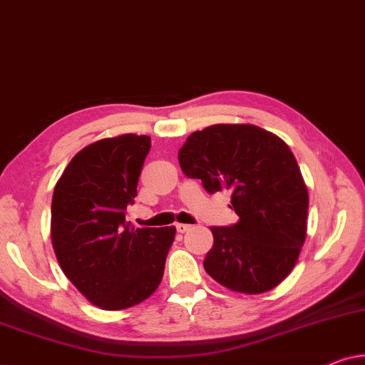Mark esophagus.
<instances>
[{
    "instance_id": "obj_1",
    "label": "esophagus",
    "mask_w": 365,
    "mask_h": 365,
    "mask_svg": "<svg viewBox=\"0 0 365 365\" xmlns=\"http://www.w3.org/2000/svg\"><path fill=\"white\" fill-rule=\"evenodd\" d=\"M175 228H177V232L178 233H185V232H188L190 228H192V225H185V223H177L175 225Z\"/></svg>"
}]
</instances>
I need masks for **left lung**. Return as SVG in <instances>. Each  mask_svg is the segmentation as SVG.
Listing matches in <instances>:
<instances>
[{
	"label": "left lung",
	"instance_id": "obj_1",
	"mask_svg": "<svg viewBox=\"0 0 365 365\" xmlns=\"http://www.w3.org/2000/svg\"><path fill=\"white\" fill-rule=\"evenodd\" d=\"M182 172L208 193L232 192L240 220L213 227L205 271L228 289L261 294L294 268L306 240L309 195L291 148L251 124L193 132L178 150Z\"/></svg>",
	"mask_w": 365,
	"mask_h": 365
}]
</instances>
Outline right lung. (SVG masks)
I'll return each mask as SVG.
<instances>
[{
  "label": "right lung",
  "mask_w": 365,
  "mask_h": 365,
  "mask_svg": "<svg viewBox=\"0 0 365 365\" xmlns=\"http://www.w3.org/2000/svg\"><path fill=\"white\" fill-rule=\"evenodd\" d=\"M148 150V135L102 138L76 153L54 187L56 258L81 294L106 311L153 294L175 240V227L133 228L125 218Z\"/></svg>",
  "instance_id": "right-lung-1"
}]
</instances>
